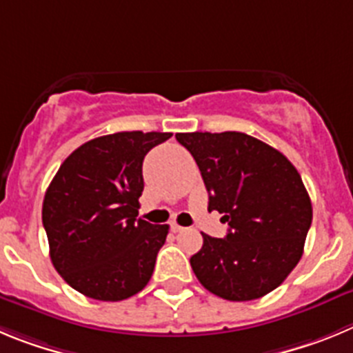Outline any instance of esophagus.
<instances>
[{
  "mask_svg": "<svg viewBox=\"0 0 353 353\" xmlns=\"http://www.w3.org/2000/svg\"><path fill=\"white\" fill-rule=\"evenodd\" d=\"M170 230L176 232V234H177V232H183L184 227H181V225H177L176 221H172V223H170Z\"/></svg>",
  "mask_w": 353,
  "mask_h": 353,
  "instance_id": "34e87169",
  "label": "esophagus"
}]
</instances>
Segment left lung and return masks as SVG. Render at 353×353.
<instances>
[{"mask_svg":"<svg viewBox=\"0 0 353 353\" xmlns=\"http://www.w3.org/2000/svg\"><path fill=\"white\" fill-rule=\"evenodd\" d=\"M199 165L209 211L223 214V239L202 232L190 259L202 287L227 301L278 288L303 256L313 209L303 179L278 149L241 132L176 133Z\"/></svg>","mask_w":353,"mask_h":353,"instance_id":"8db88e82","label":"left lung"}]
</instances>
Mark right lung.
<instances>
[{
	"instance_id": "add662e5",
	"label": "right lung",
	"mask_w": 353,
	"mask_h": 353,
	"mask_svg": "<svg viewBox=\"0 0 353 353\" xmlns=\"http://www.w3.org/2000/svg\"><path fill=\"white\" fill-rule=\"evenodd\" d=\"M172 133L119 132L93 139L61 163L42 221L54 269L97 301L139 294L153 276L169 225L137 218L145 154Z\"/></svg>"
}]
</instances>
